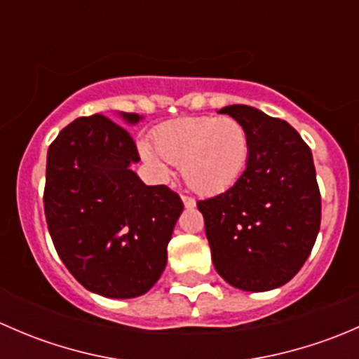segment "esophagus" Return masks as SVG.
Returning a JSON list of instances; mask_svg holds the SVG:
<instances>
[{
	"label": "esophagus",
	"mask_w": 359,
	"mask_h": 359,
	"mask_svg": "<svg viewBox=\"0 0 359 359\" xmlns=\"http://www.w3.org/2000/svg\"><path fill=\"white\" fill-rule=\"evenodd\" d=\"M180 200H182L186 208H194V206H196V201H194V198L186 196V194H182V196H180Z\"/></svg>",
	"instance_id": "1"
}]
</instances>
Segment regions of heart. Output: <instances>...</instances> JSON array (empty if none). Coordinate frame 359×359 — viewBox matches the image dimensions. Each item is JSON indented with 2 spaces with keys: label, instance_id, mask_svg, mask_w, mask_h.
<instances>
[{
  "label": "heart",
  "instance_id": "b5f03b06",
  "mask_svg": "<svg viewBox=\"0 0 359 359\" xmlns=\"http://www.w3.org/2000/svg\"><path fill=\"white\" fill-rule=\"evenodd\" d=\"M140 156L161 179L180 165L187 186L200 194L229 189L245 172L248 132L231 116H193L165 123L154 132V147L142 144Z\"/></svg>",
  "mask_w": 359,
  "mask_h": 359
}]
</instances>
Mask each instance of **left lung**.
I'll return each mask as SVG.
<instances>
[{
	"label": "left lung",
	"mask_w": 359,
	"mask_h": 359,
	"mask_svg": "<svg viewBox=\"0 0 359 359\" xmlns=\"http://www.w3.org/2000/svg\"><path fill=\"white\" fill-rule=\"evenodd\" d=\"M219 112L247 128L250 156L233 187L198 201L213 266L231 287L274 290L299 273L320 231L313 154L283 119L243 104Z\"/></svg>",
	"instance_id": "1"
}]
</instances>
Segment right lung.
Segmentation results:
<instances>
[{
  "mask_svg": "<svg viewBox=\"0 0 359 359\" xmlns=\"http://www.w3.org/2000/svg\"><path fill=\"white\" fill-rule=\"evenodd\" d=\"M126 125L142 116L119 112ZM126 128L102 114L78 118L46 154L45 215L69 273L109 299H133L153 288L166 267V247L182 213L179 194L146 186Z\"/></svg>",
  "mask_w": 359,
  "mask_h": 359,
  "instance_id": "1",
  "label": "right lung"
}]
</instances>
